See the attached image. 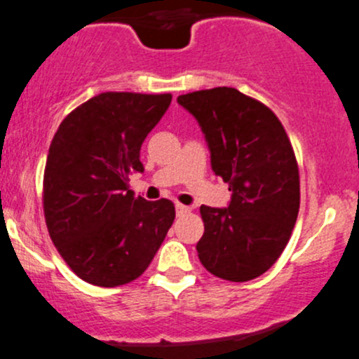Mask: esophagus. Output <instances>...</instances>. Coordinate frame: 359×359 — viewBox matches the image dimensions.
<instances>
[{
  "label": "esophagus",
  "instance_id": "obj_1",
  "mask_svg": "<svg viewBox=\"0 0 359 359\" xmlns=\"http://www.w3.org/2000/svg\"><path fill=\"white\" fill-rule=\"evenodd\" d=\"M176 212H178V215L181 216V215H187V212H190V208H188V205H183V204H176Z\"/></svg>",
  "mask_w": 359,
  "mask_h": 359
}]
</instances>
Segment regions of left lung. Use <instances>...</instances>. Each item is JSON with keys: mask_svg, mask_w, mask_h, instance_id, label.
Segmentation results:
<instances>
[{"mask_svg": "<svg viewBox=\"0 0 359 359\" xmlns=\"http://www.w3.org/2000/svg\"><path fill=\"white\" fill-rule=\"evenodd\" d=\"M197 118L216 176L229 183V208L201 205L197 243L205 271L244 283L267 272L285 251L300 208V176L290 137L269 106L232 87L178 97Z\"/></svg>", "mask_w": 359, "mask_h": 359, "instance_id": "left-lung-1", "label": "left lung"}]
</instances>
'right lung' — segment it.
I'll return each instance as SVG.
<instances>
[{
	"instance_id": "right-lung-1",
	"label": "right lung",
	"mask_w": 359,
	"mask_h": 359,
	"mask_svg": "<svg viewBox=\"0 0 359 359\" xmlns=\"http://www.w3.org/2000/svg\"><path fill=\"white\" fill-rule=\"evenodd\" d=\"M171 99L102 92L74 108L52 140L45 222L59 255L85 283L115 288L140 278L175 222L169 198L150 202L129 190L130 172L144 171L141 144Z\"/></svg>"
}]
</instances>
